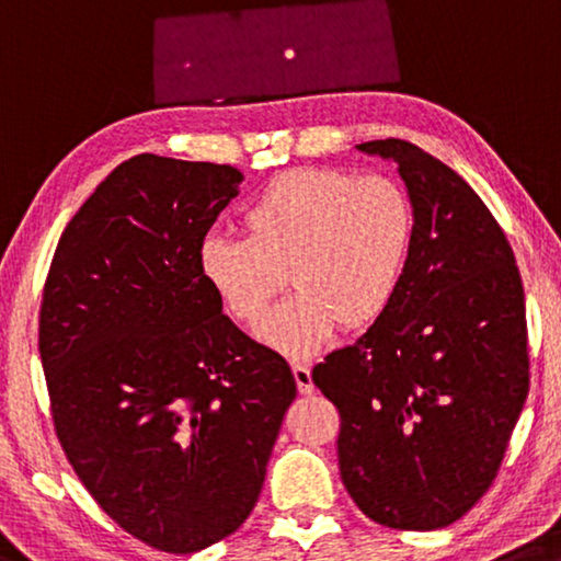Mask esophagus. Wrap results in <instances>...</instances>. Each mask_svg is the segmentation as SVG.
I'll list each match as a JSON object with an SVG mask.
<instances>
[{
	"label": "esophagus",
	"instance_id": "1",
	"mask_svg": "<svg viewBox=\"0 0 561 561\" xmlns=\"http://www.w3.org/2000/svg\"><path fill=\"white\" fill-rule=\"evenodd\" d=\"M291 371H295V381H297L299 392L301 394H312L314 392V381H312V369H309V364L295 362V364H291Z\"/></svg>",
	"mask_w": 561,
	"mask_h": 561
}]
</instances>
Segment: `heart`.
<instances>
[{"mask_svg": "<svg viewBox=\"0 0 561 561\" xmlns=\"http://www.w3.org/2000/svg\"><path fill=\"white\" fill-rule=\"evenodd\" d=\"M412 221V202L389 176L295 167L247 204L244 239H204L199 272L242 324L260 322L287 272L295 291L264 317L256 336L287 357H309L340 324L364 329L387 312L402 282Z\"/></svg>", "mask_w": 561, "mask_h": 561, "instance_id": "b5f03b06", "label": "heart"}]
</instances>
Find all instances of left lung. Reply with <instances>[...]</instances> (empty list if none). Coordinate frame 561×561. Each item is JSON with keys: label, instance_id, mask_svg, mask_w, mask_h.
<instances>
[{"label": "left lung", "instance_id": "8db88e82", "mask_svg": "<svg viewBox=\"0 0 561 561\" xmlns=\"http://www.w3.org/2000/svg\"><path fill=\"white\" fill-rule=\"evenodd\" d=\"M357 149L399 164L412 242L387 312L312 381L340 409V472L359 510L392 529H442L494 482L527 399L524 287L455 169L404 139Z\"/></svg>", "mask_w": 561, "mask_h": 561}]
</instances>
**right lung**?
I'll return each mask as SVG.
<instances>
[{"label":"right lung","instance_id":"1","mask_svg":"<svg viewBox=\"0 0 561 561\" xmlns=\"http://www.w3.org/2000/svg\"><path fill=\"white\" fill-rule=\"evenodd\" d=\"M242 180L229 164L131 157L79 207L44 282L61 449L124 531L169 554L242 527L297 397L289 364L221 314L199 272Z\"/></svg>","mask_w":561,"mask_h":561}]
</instances>
